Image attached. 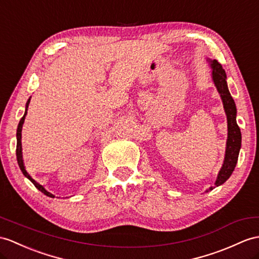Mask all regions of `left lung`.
Wrapping results in <instances>:
<instances>
[{"label": "left lung", "instance_id": "left-lung-1", "mask_svg": "<svg viewBox=\"0 0 259 259\" xmlns=\"http://www.w3.org/2000/svg\"><path fill=\"white\" fill-rule=\"evenodd\" d=\"M209 62L212 69V79L220 93L221 99H222L226 118H228V141H226L224 162L215 181V187H219L223 185L231 177L232 172L234 171L238 159L239 149H241L242 134L236 123V105L229 91L224 69L217 60H209ZM215 187H210L205 192L213 190V188Z\"/></svg>", "mask_w": 259, "mask_h": 259}]
</instances>
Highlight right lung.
Returning a JSON list of instances; mask_svg holds the SVG:
<instances>
[{"label": "right lung", "mask_w": 259, "mask_h": 259, "mask_svg": "<svg viewBox=\"0 0 259 259\" xmlns=\"http://www.w3.org/2000/svg\"><path fill=\"white\" fill-rule=\"evenodd\" d=\"M30 102V98L28 99L27 103H26V108H25V113H24V116L21 118L20 123H18V126H17V133H16V138H17V144H16V157H17V162H18V166H20L21 170L23 175L25 176V177L28 178L31 182H33V185L38 189L39 191H41L44 194H46L47 197H50V198H55V195L53 193L48 192L45 188H44L41 185H39L38 182H37L36 180H34L33 178L30 177V175L26 171V169H25V166H24V160H23V153H22V127H23V124H24V121H25V116H26L27 114V109H28V104Z\"/></svg>", "instance_id": "1"}]
</instances>
